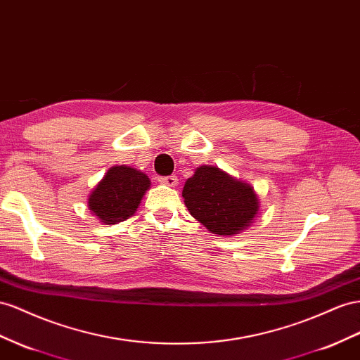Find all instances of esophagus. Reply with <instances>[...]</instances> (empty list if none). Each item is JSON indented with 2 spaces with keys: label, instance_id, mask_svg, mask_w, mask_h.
<instances>
[{
  "label": "esophagus",
  "instance_id": "34e87169",
  "mask_svg": "<svg viewBox=\"0 0 360 360\" xmlns=\"http://www.w3.org/2000/svg\"><path fill=\"white\" fill-rule=\"evenodd\" d=\"M159 181H160L162 184H167V186L174 188V186H177L179 179H177L176 176H168V177H162Z\"/></svg>",
  "mask_w": 360,
  "mask_h": 360
}]
</instances>
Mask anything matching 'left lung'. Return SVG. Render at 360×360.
I'll use <instances>...</instances> for the list:
<instances>
[{
    "mask_svg": "<svg viewBox=\"0 0 360 360\" xmlns=\"http://www.w3.org/2000/svg\"><path fill=\"white\" fill-rule=\"evenodd\" d=\"M181 195L191 215L213 235L235 236L256 218L260 201L251 184L212 165H201Z\"/></svg>",
    "mask_w": 360,
    "mask_h": 360,
    "instance_id": "1",
    "label": "left lung"
}]
</instances>
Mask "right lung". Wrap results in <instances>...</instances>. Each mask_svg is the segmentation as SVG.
Segmentation results:
<instances>
[{
    "label": "right lung",
    "instance_id": "1",
    "mask_svg": "<svg viewBox=\"0 0 360 360\" xmlns=\"http://www.w3.org/2000/svg\"><path fill=\"white\" fill-rule=\"evenodd\" d=\"M151 186L147 174L125 165H115L87 197V207L103 224L129 219Z\"/></svg>",
    "mask_w": 360,
    "mask_h": 360
}]
</instances>
